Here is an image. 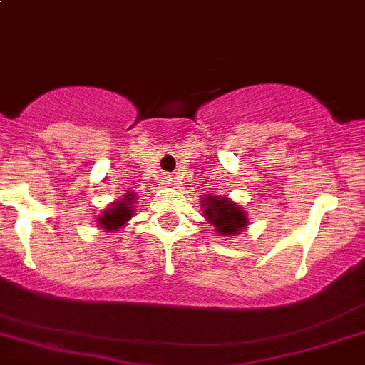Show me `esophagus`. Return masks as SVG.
<instances>
[{
	"mask_svg": "<svg viewBox=\"0 0 365 365\" xmlns=\"http://www.w3.org/2000/svg\"><path fill=\"white\" fill-rule=\"evenodd\" d=\"M166 180H168V183H173V178H170V176H166Z\"/></svg>",
	"mask_w": 365,
	"mask_h": 365,
	"instance_id": "obj_1",
	"label": "esophagus"
}]
</instances>
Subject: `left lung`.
<instances>
[{
    "mask_svg": "<svg viewBox=\"0 0 365 365\" xmlns=\"http://www.w3.org/2000/svg\"><path fill=\"white\" fill-rule=\"evenodd\" d=\"M202 216L207 223L215 227L216 234L223 237H232L239 235L244 228H247L250 218H247L246 210L241 204L234 202L230 197H222V195L206 194L201 199Z\"/></svg>",
    "mask_w": 365,
    "mask_h": 365,
    "instance_id": "8db88e82",
    "label": "left lung"
}]
</instances>
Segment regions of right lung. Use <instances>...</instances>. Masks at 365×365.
I'll return each instance as SVG.
<instances>
[{"label": "right lung", "instance_id": "right-lung-1", "mask_svg": "<svg viewBox=\"0 0 365 365\" xmlns=\"http://www.w3.org/2000/svg\"><path fill=\"white\" fill-rule=\"evenodd\" d=\"M138 201L135 192H126L119 201H114L109 204L102 215L97 216V227L102 228L103 232H115L119 228L128 225L135 215V202Z\"/></svg>", "mask_w": 365, "mask_h": 365}]
</instances>
